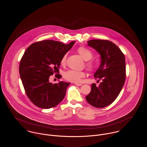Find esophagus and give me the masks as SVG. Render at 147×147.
Here are the masks:
<instances>
[{"mask_svg":"<svg viewBox=\"0 0 147 147\" xmlns=\"http://www.w3.org/2000/svg\"><path fill=\"white\" fill-rule=\"evenodd\" d=\"M75 84L76 85H78V86H81V85H82V84H81V83H75Z\"/></svg>","mask_w":147,"mask_h":147,"instance_id":"obj_1","label":"esophagus"}]
</instances>
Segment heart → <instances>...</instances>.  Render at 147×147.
Masks as SVG:
<instances>
[{
  "label": "heart",
  "instance_id": "obj_1",
  "mask_svg": "<svg viewBox=\"0 0 147 147\" xmlns=\"http://www.w3.org/2000/svg\"><path fill=\"white\" fill-rule=\"evenodd\" d=\"M78 53L79 55L84 59L85 61H87L86 63V67L90 71H94L96 68V65L92 61L90 60L93 56V54L91 50L89 49L82 46L78 48ZM67 59V55H64L61 60V64L62 65H64L66 62ZM89 60V61H87ZM86 76V72L84 71H76V70H68L65 71L63 74L64 78L68 81L72 82H79L82 78H83Z\"/></svg>",
  "mask_w": 147,
  "mask_h": 147
}]
</instances>
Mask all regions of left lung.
<instances>
[{
  "label": "left lung",
  "instance_id": "1",
  "mask_svg": "<svg viewBox=\"0 0 147 147\" xmlns=\"http://www.w3.org/2000/svg\"><path fill=\"white\" fill-rule=\"evenodd\" d=\"M88 43L101 55V64L94 76L102 82L98 86L95 83L91 85V91L86 100L95 107L103 108L115 100L124 85L125 57L121 49L110 41L92 40Z\"/></svg>",
  "mask_w": 147,
  "mask_h": 147
}]
</instances>
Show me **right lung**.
Returning a JSON list of instances; mask_svg holds the SVG:
<instances>
[{
	"instance_id": "right-lung-1",
	"label": "right lung",
	"mask_w": 147,
	"mask_h": 147,
	"mask_svg": "<svg viewBox=\"0 0 147 147\" xmlns=\"http://www.w3.org/2000/svg\"><path fill=\"white\" fill-rule=\"evenodd\" d=\"M75 41L68 45L53 40H43L30 45L21 58L19 73L25 93L31 102L42 109L58 105L65 97L70 83L53 84L49 77L59 72L61 60ZM59 79L61 75L57 74Z\"/></svg>"
}]
</instances>
